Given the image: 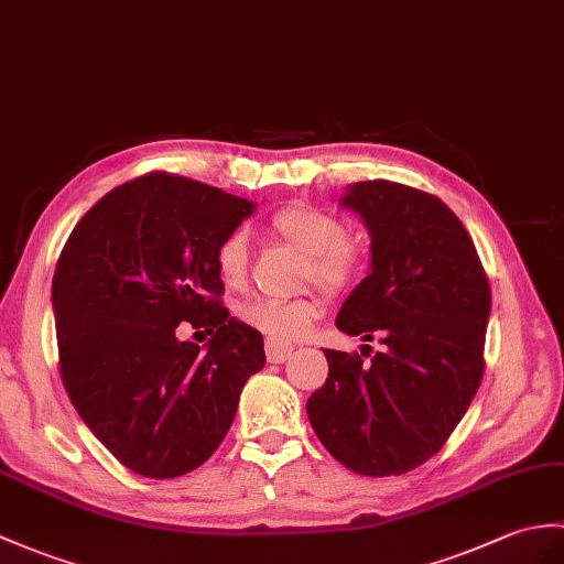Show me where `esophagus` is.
<instances>
[{
    "label": "esophagus",
    "mask_w": 564,
    "mask_h": 564,
    "mask_svg": "<svg viewBox=\"0 0 564 564\" xmlns=\"http://www.w3.org/2000/svg\"><path fill=\"white\" fill-rule=\"evenodd\" d=\"M291 352H293V346L267 341V358H269V362H285L288 358H291Z\"/></svg>",
    "instance_id": "esophagus-1"
}]
</instances>
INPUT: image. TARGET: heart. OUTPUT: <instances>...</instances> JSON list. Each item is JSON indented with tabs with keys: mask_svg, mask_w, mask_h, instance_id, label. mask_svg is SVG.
<instances>
[{
	"mask_svg": "<svg viewBox=\"0 0 564 564\" xmlns=\"http://www.w3.org/2000/svg\"><path fill=\"white\" fill-rule=\"evenodd\" d=\"M271 230L295 250L307 254L305 279L317 281L326 291H344L362 269L360 247L346 238L341 218L314 206H288L271 218ZM216 271L228 288H240L247 279V235L230 232L216 250ZM319 295L297 297H252L238 307V317L264 334L269 341L291 344L303 338L322 317Z\"/></svg>",
	"mask_w": 564,
	"mask_h": 564,
	"instance_id": "heart-1",
	"label": "heart"
}]
</instances>
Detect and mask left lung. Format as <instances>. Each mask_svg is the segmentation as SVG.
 <instances>
[{
	"label": "left lung",
	"mask_w": 564,
	"mask_h": 564,
	"mask_svg": "<svg viewBox=\"0 0 564 564\" xmlns=\"http://www.w3.org/2000/svg\"><path fill=\"white\" fill-rule=\"evenodd\" d=\"M370 235V271L338 310L348 336L387 346L370 365L324 350L329 377L307 417L336 462L360 476L425 464L459 425L482 377L490 285L474 240L437 196L399 182L348 185L338 199Z\"/></svg>",
	"instance_id": "8db88e82"
}]
</instances>
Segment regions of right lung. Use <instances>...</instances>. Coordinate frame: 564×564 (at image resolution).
<instances>
[{
    "mask_svg": "<svg viewBox=\"0 0 564 564\" xmlns=\"http://www.w3.org/2000/svg\"><path fill=\"white\" fill-rule=\"evenodd\" d=\"M257 204L175 175L115 187L76 223L52 279L64 389L117 462L147 478L199 468L228 435L264 338L228 317L218 245ZM216 330L199 349L176 324Z\"/></svg>",
    "mask_w": 564,
    "mask_h": 564,
    "instance_id": "add662e5",
    "label": "right lung"
}]
</instances>
